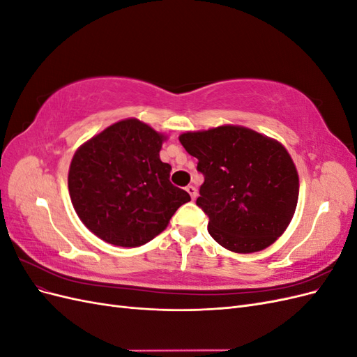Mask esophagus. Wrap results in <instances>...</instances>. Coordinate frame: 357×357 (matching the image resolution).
Segmentation results:
<instances>
[{
  "label": "esophagus",
  "mask_w": 357,
  "mask_h": 357,
  "mask_svg": "<svg viewBox=\"0 0 357 357\" xmlns=\"http://www.w3.org/2000/svg\"><path fill=\"white\" fill-rule=\"evenodd\" d=\"M186 190L189 192V195H190V198H192V199H197V197H198V190H197V188H195V186H192V185H190V186H188V188H186Z\"/></svg>",
  "instance_id": "obj_1"
}]
</instances>
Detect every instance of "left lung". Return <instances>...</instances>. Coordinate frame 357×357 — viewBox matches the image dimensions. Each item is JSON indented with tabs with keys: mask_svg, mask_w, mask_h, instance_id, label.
Returning a JSON list of instances; mask_svg holds the SVG:
<instances>
[{
	"mask_svg": "<svg viewBox=\"0 0 357 357\" xmlns=\"http://www.w3.org/2000/svg\"><path fill=\"white\" fill-rule=\"evenodd\" d=\"M178 139L198 159L204 183L197 205L215 241L234 253H255L283 235L296 210L299 177L282 143L238 125Z\"/></svg>",
	"mask_w": 357,
	"mask_h": 357,
	"instance_id": "left-lung-1",
	"label": "left lung"
}]
</instances>
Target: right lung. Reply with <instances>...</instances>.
Returning <instances> with one entry per match:
<instances>
[{
	"instance_id": "add662e5",
	"label": "right lung",
	"mask_w": 357,
	"mask_h": 357,
	"mask_svg": "<svg viewBox=\"0 0 357 357\" xmlns=\"http://www.w3.org/2000/svg\"><path fill=\"white\" fill-rule=\"evenodd\" d=\"M167 135L138 121H119L73 156L68 190L79 219L102 241L138 247L164 231L189 193L169 181L159 152Z\"/></svg>"
}]
</instances>
